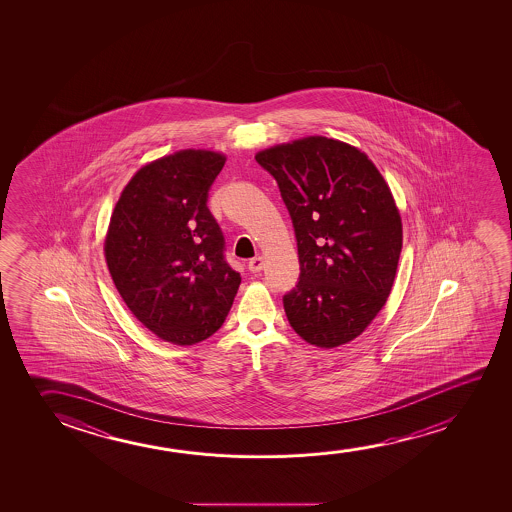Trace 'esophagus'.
<instances>
[{"instance_id": "esophagus-1", "label": "esophagus", "mask_w": 512, "mask_h": 512, "mask_svg": "<svg viewBox=\"0 0 512 512\" xmlns=\"http://www.w3.org/2000/svg\"><path fill=\"white\" fill-rule=\"evenodd\" d=\"M262 267H264V257H262V255H257V257H253V259H250V262H248V269H250L252 273H260Z\"/></svg>"}]
</instances>
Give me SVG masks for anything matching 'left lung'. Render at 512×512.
<instances>
[{"instance_id": "8db88e82", "label": "left lung", "mask_w": 512, "mask_h": 512, "mask_svg": "<svg viewBox=\"0 0 512 512\" xmlns=\"http://www.w3.org/2000/svg\"><path fill=\"white\" fill-rule=\"evenodd\" d=\"M255 159L280 185L294 222L301 280L283 297L292 329L318 348L360 336L386 304L402 218L374 162L350 143L306 136Z\"/></svg>"}]
</instances>
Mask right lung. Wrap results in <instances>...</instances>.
I'll use <instances>...</instances> for the list:
<instances>
[{"label": "right lung", "mask_w": 512, "mask_h": 512, "mask_svg": "<svg viewBox=\"0 0 512 512\" xmlns=\"http://www.w3.org/2000/svg\"><path fill=\"white\" fill-rule=\"evenodd\" d=\"M225 161L222 152L187 148L147 162L113 208L106 266L129 311L166 343L213 336L241 283L206 206Z\"/></svg>", "instance_id": "obj_1"}]
</instances>
